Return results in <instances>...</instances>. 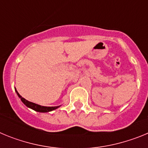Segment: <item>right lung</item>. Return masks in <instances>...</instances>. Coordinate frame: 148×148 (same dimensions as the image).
<instances>
[{"instance_id":"1","label":"right lung","mask_w":148,"mask_h":148,"mask_svg":"<svg viewBox=\"0 0 148 148\" xmlns=\"http://www.w3.org/2000/svg\"><path fill=\"white\" fill-rule=\"evenodd\" d=\"M15 90V92H16L17 95H18V97L20 98L22 102L27 106V108H30V109L33 110L35 111H37V112H39V113H47V112H50V111H53L54 110L57 109L60 107V106H56V107H44V106L39 105V104H35L33 102H31V101H29L26 100L24 98H23L20 94L18 93V91Z\"/></svg>"}]
</instances>
